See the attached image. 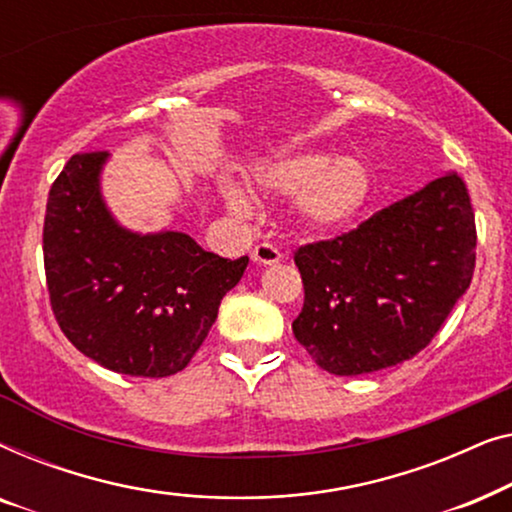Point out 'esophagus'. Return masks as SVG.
Wrapping results in <instances>:
<instances>
[{
	"mask_svg": "<svg viewBox=\"0 0 512 512\" xmlns=\"http://www.w3.org/2000/svg\"><path fill=\"white\" fill-rule=\"evenodd\" d=\"M251 261L258 265H275L282 261V254H279L277 247L263 242V244H258V247H254V251H251Z\"/></svg>",
	"mask_w": 512,
	"mask_h": 512,
	"instance_id": "esophagus-1",
	"label": "esophagus"
}]
</instances>
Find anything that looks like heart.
Wrapping results in <instances>:
<instances>
[{
	"label": "heart",
	"mask_w": 512,
	"mask_h": 512,
	"mask_svg": "<svg viewBox=\"0 0 512 512\" xmlns=\"http://www.w3.org/2000/svg\"><path fill=\"white\" fill-rule=\"evenodd\" d=\"M261 191L279 198L293 195V216L312 233H338L368 207L373 179L361 160L324 151L277 153L251 172ZM226 205L235 214H249L251 200L237 184L223 188Z\"/></svg>",
	"instance_id": "1"
}]
</instances>
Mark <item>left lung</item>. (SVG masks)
Here are the masks:
<instances>
[{"mask_svg":"<svg viewBox=\"0 0 512 512\" xmlns=\"http://www.w3.org/2000/svg\"><path fill=\"white\" fill-rule=\"evenodd\" d=\"M303 312L293 335L319 368L366 375L429 345L475 268L466 184L440 174L352 233L296 251Z\"/></svg>","mask_w":512,"mask_h":512,"instance_id":"left-lung-1","label":"left lung"}]
</instances>
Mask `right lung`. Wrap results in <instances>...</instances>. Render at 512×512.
Here are the masks:
<instances>
[{
  "instance_id": "add662e5",
  "label": "right lung",
  "mask_w": 512,
  "mask_h": 512,
  "mask_svg": "<svg viewBox=\"0 0 512 512\" xmlns=\"http://www.w3.org/2000/svg\"><path fill=\"white\" fill-rule=\"evenodd\" d=\"M109 153H76L48 193L44 265L53 314L100 366L167 377L188 366L249 258H221L179 230L137 233L102 195Z\"/></svg>"
}]
</instances>
